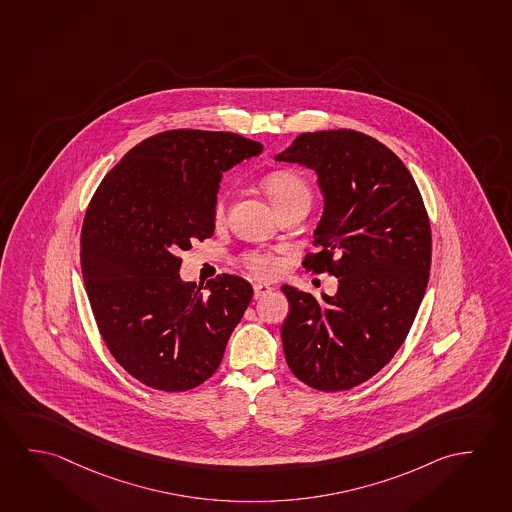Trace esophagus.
I'll return each mask as SVG.
<instances>
[{
    "instance_id": "1",
    "label": "esophagus",
    "mask_w": 512,
    "mask_h": 512,
    "mask_svg": "<svg viewBox=\"0 0 512 512\" xmlns=\"http://www.w3.org/2000/svg\"><path fill=\"white\" fill-rule=\"evenodd\" d=\"M270 292H272V286H268V284H254V299L256 301L261 299V297H265Z\"/></svg>"
}]
</instances>
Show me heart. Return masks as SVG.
<instances>
[{
	"label": "heart",
	"mask_w": 512,
	"mask_h": 512,
	"mask_svg": "<svg viewBox=\"0 0 512 512\" xmlns=\"http://www.w3.org/2000/svg\"><path fill=\"white\" fill-rule=\"evenodd\" d=\"M263 190L272 204L276 206L277 211L295 203H311V190H309L308 181L302 178L299 172L292 171V169H279V171L267 174L263 178ZM222 215H224V201L219 197L215 203V219H222ZM242 261L252 276L260 277V279L274 277L279 270V260L270 252H245Z\"/></svg>",
	"instance_id": "heart-1"
}]
</instances>
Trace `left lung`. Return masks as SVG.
Wrapping results in <instances>:
<instances>
[{
    "mask_svg": "<svg viewBox=\"0 0 512 512\" xmlns=\"http://www.w3.org/2000/svg\"><path fill=\"white\" fill-rule=\"evenodd\" d=\"M276 160L317 172L320 249L302 265L338 277V292L322 301L281 288L290 302L284 357L311 388L350 390L390 363L413 325L429 283V215L402 160L361 131L301 133Z\"/></svg>",
    "mask_w": 512,
    "mask_h": 512,
    "instance_id": "1",
    "label": "left lung"
}]
</instances>
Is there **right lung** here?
Listing matches in <instances>:
<instances>
[{"mask_svg": "<svg viewBox=\"0 0 512 512\" xmlns=\"http://www.w3.org/2000/svg\"><path fill=\"white\" fill-rule=\"evenodd\" d=\"M261 151L229 131H163L130 149L90 199L80 238L90 308L115 361L149 388L210 379L244 317L251 283H185L179 252L213 235L222 172Z\"/></svg>", "mask_w": 512, "mask_h": 512, "instance_id": "1", "label": "right lung"}]
</instances>
